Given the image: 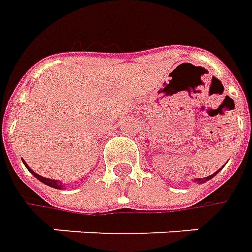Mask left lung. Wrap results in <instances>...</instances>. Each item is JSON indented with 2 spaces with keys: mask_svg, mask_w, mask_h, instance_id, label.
Wrapping results in <instances>:
<instances>
[{
  "mask_svg": "<svg viewBox=\"0 0 252 252\" xmlns=\"http://www.w3.org/2000/svg\"><path fill=\"white\" fill-rule=\"evenodd\" d=\"M217 173H219V171H216V173H215V174L209 175V177H206V178H197V180H195V182H200V184H202V182H205V181L212 180V178H213V177H215V175H216Z\"/></svg>",
  "mask_w": 252,
  "mask_h": 252,
  "instance_id": "1",
  "label": "left lung"
}]
</instances>
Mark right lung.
I'll return each instance as SVG.
<instances>
[{
  "label": "right lung",
  "instance_id": "add662e5",
  "mask_svg": "<svg viewBox=\"0 0 252 252\" xmlns=\"http://www.w3.org/2000/svg\"><path fill=\"white\" fill-rule=\"evenodd\" d=\"M24 164H25V166H27V169L30 170V173H32V174L35 175L36 178H37V180L40 181V182H43V184H46V185L51 186V188H55V189H62V188H63L62 182H58V181L48 180V178H44V177H41V175L36 174V173H35V171H33V170H31L30 167H28V164H27V163H24Z\"/></svg>",
  "mask_w": 252,
  "mask_h": 252
}]
</instances>
